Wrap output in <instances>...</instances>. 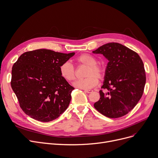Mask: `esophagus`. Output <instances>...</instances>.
<instances>
[{
	"instance_id": "34e87169",
	"label": "esophagus",
	"mask_w": 158,
	"mask_h": 158,
	"mask_svg": "<svg viewBox=\"0 0 158 158\" xmlns=\"http://www.w3.org/2000/svg\"><path fill=\"white\" fill-rule=\"evenodd\" d=\"M84 91L85 92V93H92L93 91L92 89H88V90H84Z\"/></svg>"
}]
</instances>
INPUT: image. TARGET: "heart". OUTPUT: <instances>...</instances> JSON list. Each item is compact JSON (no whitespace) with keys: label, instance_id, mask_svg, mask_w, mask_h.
I'll return each mask as SVG.
<instances>
[{"label":"heart","instance_id":"b5f03b06","mask_svg":"<svg viewBox=\"0 0 158 158\" xmlns=\"http://www.w3.org/2000/svg\"><path fill=\"white\" fill-rule=\"evenodd\" d=\"M77 62L79 64L87 66L84 79L75 81L73 86L80 89L88 90L91 89L98 83L97 78H102L104 74L103 67L98 65L97 60L94 56L90 54H83L77 58ZM60 73L61 77L67 81H72L75 78V69L69 62H64L60 67Z\"/></svg>","mask_w":158,"mask_h":158}]
</instances>
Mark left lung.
Listing matches in <instances>:
<instances>
[{
	"instance_id": "8db88e82",
	"label": "left lung",
	"mask_w": 158,
	"mask_h": 158,
	"mask_svg": "<svg viewBox=\"0 0 158 158\" xmlns=\"http://www.w3.org/2000/svg\"><path fill=\"white\" fill-rule=\"evenodd\" d=\"M109 60L105 72L100 98L94 104L101 114L110 118L126 115L136 106L146 82L144 65L138 53L123 45L111 42L93 51Z\"/></svg>"
}]
</instances>
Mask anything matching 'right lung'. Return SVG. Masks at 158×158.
I'll return each instance as SVG.
<instances>
[{
    "label": "right lung",
    "mask_w": 158,
    "mask_h": 158,
    "mask_svg": "<svg viewBox=\"0 0 158 158\" xmlns=\"http://www.w3.org/2000/svg\"><path fill=\"white\" fill-rule=\"evenodd\" d=\"M74 54L41 49L19 56L13 65L11 85L27 115L48 122L67 109L74 88L61 77L60 67Z\"/></svg>",
    "instance_id": "right-lung-1"
}]
</instances>
